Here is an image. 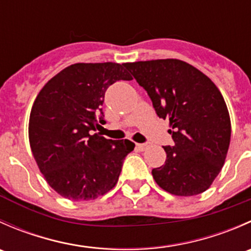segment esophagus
<instances>
[{
  "instance_id": "34e87169",
  "label": "esophagus",
  "mask_w": 251,
  "mask_h": 251,
  "mask_svg": "<svg viewBox=\"0 0 251 251\" xmlns=\"http://www.w3.org/2000/svg\"><path fill=\"white\" fill-rule=\"evenodd\" d=\"M147 147H148V146H147V144H144V143H137V144H136V148H137L138 151H144Z\"/></svg>"
}]
</instances>
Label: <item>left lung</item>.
Wrapping results in <instances>:
<instances>
[{
    "instance_id": "1",
    "label": "left lung",
    "mask_w": 251,
    "mask_h": 251,
    "mask_svg": "<svg viewBox=\"0 0 251 251\" xmlns=\"http://www.w3.org/2000/svg\"><path fill=\"white\" fill-rule=\"evenodd\" d=\"M125 68L171 127L175 144L164 147L165 164L151 170L155 182L174 196L203 193L221 171L231 141V119L220 90L179 59L125 63Z\"/></svg>"
}]
</instances>
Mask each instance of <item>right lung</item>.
Returning <instances> with one entry per match:
<instances>
[{
  "instance_id": "1",
  "label": "right lung",
  "mask_w": 251,
  "mask_h": 251,
  "mask_svg": "<svg viewBox=\"0 0 251 251\" xmlns=\"http://www.w3.org/2000/svg\"><path fill=\"white\" fill-rule=\"evenodd\" d=\"M132 80L125 64L76 63L41 88L29 119L32 155L47 183L69 201H91L113 189L124 159L135 148L128 140L100 133L107 88Z\"/></svg>"
}]
</instances>
